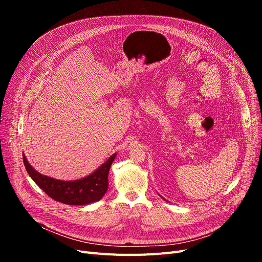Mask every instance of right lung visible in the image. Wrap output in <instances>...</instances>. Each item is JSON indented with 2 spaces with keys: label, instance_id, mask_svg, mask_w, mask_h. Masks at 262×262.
<instances>
[{
  "label": "right lung",
  "instance_id": "1",
  "mask_svg": "<svg viewBox=\"0 0 262 262\" xmlns=\"http://www.w3.org/2000/svg\"><path fill=\"white\" fill-rule=\"evenodd\" d=\"M117 154H113L91 175L77 180H59L41 175L31 166L26 156L23 161L28 175L53 200L70 205H86L99 201L108 189V173Z\"/></svg>",
  "mask_w": 262,
  "mask_h": 262
}]
</instances>
